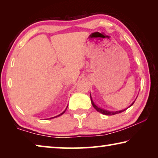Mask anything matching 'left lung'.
<instances>
[{"label":"left lung","instance_id":"left-lung-1","mask_svg":"<svg viewBox=\"0 0 158 158\" xmlns=\"http://www.w3.org/2000/svg\"><path fill=\"white\" fill-rule=\"evenodd\" d=\"M90 100H91V103H92V105L93 106V107H94L96 110H97V111H98V112H100V113H101V114H105V115H108V116H111V115H115V114H119V113H121V112H123V111H125L127 109H128L129 107H130L131 106H132L133 104H134V102H135V100L131 104V105L128 106V107H127V108H125V109H123V110H120V111H109V110H106V109H102V108H100V107H98V106L95 105V104L93 102V99H92V98H91V95H90Z\"/></svg>","mask_w":158,"mask_h":158}]
</instances>
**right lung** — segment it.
<instances>
[{
  "instance_id": "right-lung-1",
  "label": "right lung",
  "mask_w": 158,
  "mask_h": 158,
  "mask_svg": "<svg viewBox=\"0 0 158 158\" xmlns=\"http://www.w3.org/2000/svg\"><path fill=\"white\" fill-rule=\"evenodd\" d=\"M67 108H68V106H67V107H66V109H65V111H63V112H62V113H61V114H60L59 115H58V116H54V117H52V118H48V119H52V118H56V117H58V116H61V115H62V114H63L64 113H65V111H66V109H67Z\"/></svg>"
}]
</instances>
